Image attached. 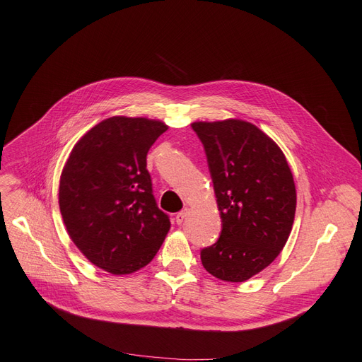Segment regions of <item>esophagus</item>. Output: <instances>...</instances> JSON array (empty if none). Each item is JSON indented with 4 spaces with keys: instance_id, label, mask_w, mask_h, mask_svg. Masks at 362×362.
Instances as JSON below:
<instances>
[{
    "instance_id": "1",
    "label": "esophagus",
    "mask_w": 362,
    "mask_h": 362,
    "mask_svg": "<svg viewBox=\"0 0 362 362\" xmlns=\"http://www.w3.org/2000/svg\"><path fill=\"white\" fill-rule=\"evenodd\" d=\"M186 216H187V210H182V211H179V213L176 214V223H177V225H182V223L185 222Z\"/></svg>"
}]
</instances>
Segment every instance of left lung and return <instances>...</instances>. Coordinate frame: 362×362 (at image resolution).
Instances as JSON below:
<instances>
[{"label":"left lung","mask_w":362,"mask_h":362,"mask_svg":"<svg viewBox=\"0 0 362 362\" xmlns=\"http://www.w3.org/2000/svg\"><path fill=\"white\" fill-rule=\"evenodd\" d=\"M206 151L217 207L218 240L201 250L209 274L243 282L284 248L296 213V186L282 151L256 125L226 119L194 122Z\"/></svg>","instance_id":"obj_1"}]
</instances>
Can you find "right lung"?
I'll return each instance as SVG.
<instances>
[{
	"label": "right lung",
	"mask_w": 362,
	"mask_h": 362,
	"mask_svg": "<svg viewBox=\"0 0 362 362\" xmlns=\"http://www.w3.org/2000/svg\"><path fill=\"white\" fill-rule=\"evenodd\" d=\"M165 130L161 121L107 118L81 137L62 171L59 206L71 240L114 275L146 266L170 230L146 168L148 151Z\"/></svg>",
	"instance_id": "obj_1"
}]
</instances>
